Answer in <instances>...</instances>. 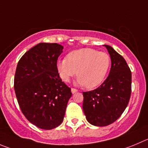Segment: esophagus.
<instances>
[{
    "label": "esophagus",
    "mask_w": 148,
    "mask_h": 148,
    "mask_svg": "<svg viewBox=\"0 0 148 148\" xmlns=\"http://www.w3.org/2000/svg\"><path fill=\"white\" fill-rule=\"evenodd\" d=\"M77 91H78V90H77V89H75V88H71V93H77Z\"/></svg>",
    "instance_id": "34e87169"
}]
</instances>
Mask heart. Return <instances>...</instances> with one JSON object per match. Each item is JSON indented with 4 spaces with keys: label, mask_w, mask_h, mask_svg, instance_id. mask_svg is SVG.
I'll return each mask as SVG.
<instances>
[{
    "label": "heart",
    "mask_w": 148,
    "mask_h": 148,
    "mask_svg": "<svg viewBox=\"0 0 148 148\" xmlns=\"http://www.w3.org/2000/svg\"><path fill=\"white\" fill-rule=\"evenodd\" d=\"M110 65L111 58L107 52L82 48L70 52L66 59L58 60L57 69L65 82H69L77 74V82L88 89H92L103 82Z\"/></svg>",
    "instance_id": "obj_1"
}]
</instances>
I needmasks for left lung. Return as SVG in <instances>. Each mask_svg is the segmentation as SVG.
Here are the masks:
<instances>
[{
  "instance_id": "8db88e82",
  "label": "left lung",
  "mask_w": 148,
  "mask_h": 148,
  "mask_svg": "<svg viewBox=\"0 0 148 148\" xmlns=\"http://www.w3.org/2000/svg\"><path fill=\"white\" fill-rule=\"evenodd\" d=\"M104 46L111 58L110 74L99 88L82 92L87 121L96 126H106L117 121L126 108L132 93L130 68L112 47Z\"/></svg>"
}]
</instances>
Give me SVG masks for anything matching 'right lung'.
<instances>
[{"label":"right lung","instance_id":"add662e5","mask_svg":"<svg viewBox=\"0 0 148 148\" xmlns=\"http://www.w3.org/2000/svg\"><path fill=\"white\" fill-rule=\"evenodd\" d=\"M63 49L57 43H39L23 55L15 72L14 87L22 112L45 130L61 124L72 95L58 72Z\"/></svg>","mask_w":148,"mask_h":148}]
</instances>
